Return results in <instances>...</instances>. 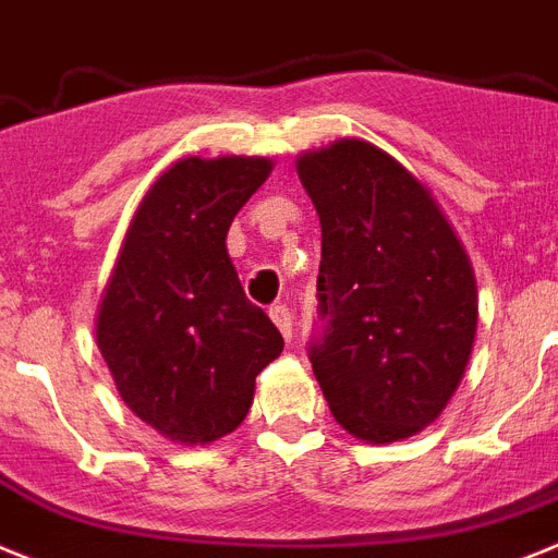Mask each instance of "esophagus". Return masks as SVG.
Returning <instances> with one entry per match:
<instances>
[{
	"mask_svg": "<svg viewBox=\"0 0 558 558\" xmlns=\"http://www.w3.org/2000/svg\"><path fill=\"white\" fill-rule=\"evenodd\" d=\"M270 318H274V325L279 327V332L284 336V341L293 338V316H290L288 304H274L270 307Z\"/></svg>",
	"mask_w": 558,
	"mask_h": 558,
	"instance_id": "esophagus-1",
	"label": "esophagus"
}]
</instances>
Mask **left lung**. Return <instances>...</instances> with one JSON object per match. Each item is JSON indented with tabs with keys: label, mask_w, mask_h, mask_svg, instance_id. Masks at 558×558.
I'll use <instances>...</instances> for the list:
<instances>
[{
	"label": "left lung",
	"mask_w": 558,
	"mask_h": 558,
	"mask_svg": "<svg viewBox=\"0 0 558 558\" xmlns=\"http://www.w3.org/2000/svg\"><path fill=\"white\" fill-rule=\"evenodd\" d=\"M322 222L311 364L330 412L366 442L435 423L477 336V279L426 185L392 155L344 137L299 155Z\"/></svg>",
	"instance_id": "left-lung-1"
}]
</instances>
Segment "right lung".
<instances>
[{
  "label": "right lung",
  "instance_id": "right-lung-1",
  "mask_svg": "<svg viewBox=\"0 0 558 558\" xmlns=\"http://www.w3.org/2000/svg\"><path fill=\"white\" fill-rule=\"evenodd\" d=\"M270 157H183L149 185L95 313V341L121 401L160 435L206 446L254 403L279 359L274 322L245 299L228 256L233 217Z\"/></svg>",
  "mask_w": 558,
  "mask_h": 558
}]
</instances>
